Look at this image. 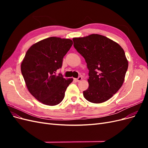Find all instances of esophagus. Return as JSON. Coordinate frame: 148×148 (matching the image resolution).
Listing matches in <instances>:
<instances>
[{"label":"esophagus","instance_id":"obj_1","mask_svg":"<svg viewBox=\"0 0 148 148\" xmlns=\"http://www.w3.org/2000/svg\"><path fill=\"white\" fill-rule=\"evenodd\" d=\"M82 79V77H79L78 78H74L75 81L77 82H79V81H81Z\"/></svg>","mask_w":148,"mask_h":148}]
</instances>
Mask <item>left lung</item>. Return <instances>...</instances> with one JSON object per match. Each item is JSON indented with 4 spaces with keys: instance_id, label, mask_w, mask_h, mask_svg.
<instances>
[{
    "instance_id": "1",
    "label": "left lung",
    "mask_w": 148,
    "mask_h": 148,
    "mask_svg": "<svg viewBox=\"0 0 148 148\" xmlns=\"http://www.w3.org/2000/svg\"><path fill=\"white\" fill-rule=\"evenodd\" d=\"M73 41L89 70V88L83 91L84 98L96 104L109 100L122 86L128 69L123 49L112 40L97 34L73 38Z\"/></svg>"
}]
</instances>
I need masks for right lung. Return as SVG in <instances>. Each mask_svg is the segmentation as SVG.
<instances>
[{
    "label": "right lung",
    "mask_w": 148,
    "mask_h": 148,
    "mask_svg": "<svg viewBox=\"0 0 148 148\" xmlns=\"http://www.w3.org/2000/svg\"><path fill=\"white\" fill-rule=\"evenodd\" d=\"M72 44L69 39L51 37L34 44L26 53L21 65L22 75L29 92L44 104H59L73 82L56 74Z\"/></svg>",
    "instance_id": "1"
}]
</instances>
